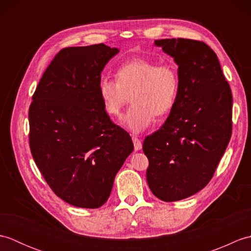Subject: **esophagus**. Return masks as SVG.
Wrapping results in <instances>:
<instances>
[{
  "label": "esophagus",
  "instance_id": "esophagus-1",
  "mask_svg": "<svg viewBox=\"0 0 251 251\" xmlns=\"http://www.w3.org/2000/svg\"><path fill=\"white\" fill-rule=\"evenodd\" d=\"M132 142H134L135 151H139L142 149V142L140 139H138L136 136H132Z\"/></svg>",
  "mask_w": 251,
  "mask_h": 251
}]
</instances>
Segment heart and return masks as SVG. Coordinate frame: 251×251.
Here are the masks:
<instances>
[{
	"label": "heart",
	"mask_w": 251,
	"mask_h": 251,
	"mask_svg": "<svg viewBox=\"0 0 251 251\" xmlns=\"http://www.w3.org/2000/svg\"><path fill=\"white\" fill-rule=\"evenodd\" d=\"M115 76L99 79V98L106 113L117 116L131 93L132 104L122 124L135 134L146 130L155 115L168 113L177 100L179 74L172 63L136 58L122 63Z\"/></svg>",
	"instance_id": "1"
}]
</instances>
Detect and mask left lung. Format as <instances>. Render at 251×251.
<instances>
[{
  "label": "left lung",
  "mask_w": 251,
  "mask_h": 251,
  "mask_svg": "<svg viewBox=\"0 0 251 251\" xmlns=\"http://www.w3.org/2000/svg\"><path fill=\"white\" fill-rule=\"evenodd\" d=\"M178 65L179 93L166 122L143 141L147 181L157 199L176 201L204 189L232 135V93L216 52L204 42L156 40Z\"/></svg>",
  "instance_id": "left-lung-1"
}]
</instances>
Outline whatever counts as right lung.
<instances>
[{
  "label": "right lung",
  "instance_id": "right-lung-1",
  "mask_svg": "<svg viewBox=\"0 0 251 251\" xmlns=\"http://www.w3.org/2000/svg\"><path fill=\"white\" fill-rule=\"evenodd\" d=\"M120 50L104 44L67 47L47 67L29 109L32 156L54 193L68 204L98 208L134 150L98 95L101 72Z\"/></svg>",
  "mask_w": 251,
  "mask_h": 251
}]
</instances>
